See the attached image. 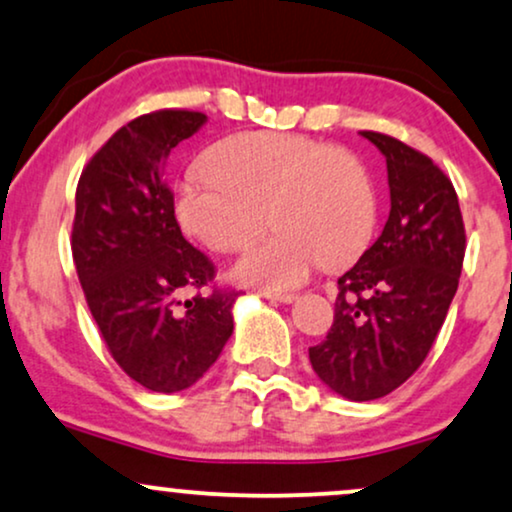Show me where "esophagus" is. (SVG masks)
I'll return each instance as SVG.
<instances>
[{"instance_id":"1","label":"esophagus","mask_w":512,"mask_h":512,"mask_svg":"<svg viewBox=\"0 0 512 512\" xmlns=\"http://www.w3.org/2000/svg\"><path fill=\"white\" fill-rule=\"evenodd\" d=\"M266 299L280 301V304H292V301H296V296L294 294H282V292H266Z\"/></svg>"}]
</instances>
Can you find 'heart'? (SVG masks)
<instances>
[{"instance_id": "heart-1", "label": "heart", "mask_w": 512, "mask_h": 512, "mask_svg": "<svg viewBox=\"0 0 512 512\" xmlns=\"http://www.w3.org/2000/svg\"><path fill=\"white\" fill-rule=\"evenodd\" d=\"M270 211L280 232L246 251L235 277L292 289L318 266L342 268L363 254L375 232L377 197L349 151L282 132L230 137L175 189L182 227L213 251L254 242L268 230Z\"/></svg>"}]
</instances>
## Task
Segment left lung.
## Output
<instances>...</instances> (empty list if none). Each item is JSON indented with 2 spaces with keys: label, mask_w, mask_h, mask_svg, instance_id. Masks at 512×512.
<instances>
[{
  "label": "left lung",
  "mask_w": 512,
  "mask_h": 512,
  "mask_svg": "<svg viewBox=\"0 0 512 512\" xmlns=\"http://www.w3.org/2000/svg\"><path fill=\"white\" fill-rule=\"evenodd\" d=\"M387 159L389 218L339 277L334 323L308 349L315 375L349 401L382 399L420 368L456 296L465 256L458 194L430 156L361 132Z\"/></svg>",
  "instance_id": "1"
}]
</instances>
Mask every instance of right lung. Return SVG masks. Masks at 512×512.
Returning <instances> with one entry per match:
<instances>
[{
    "label": "right lung",
    "mask_w": 512,
    "mask_h": 512,
    "mask_svg": "<svg viewBox=\"0 0 512 512\" xmlns=\"http://www.w3.org/2000/svg\"><path fill=\"white\" fill-rule=\"evenodd\" d=\"M204 123L185 109L135 118L92 156L75 192L71 249L94 323L125 375L161 394L199 382L235 327L239 292L182 301L216 268L182 237L163 182L170 149Z\"/></svg>",
    "instance_id": "add662e5"
}]
</instances>
